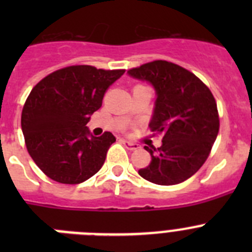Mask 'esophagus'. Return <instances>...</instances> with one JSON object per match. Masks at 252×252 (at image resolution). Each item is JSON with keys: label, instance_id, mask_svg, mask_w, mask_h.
I'll use <instances>...</instances> for the list:
<instances>
[{"label": "esophagus", "instance_id": "esophagus-1", "mask_svg": "<svg viewBox=\"0 0 252 252\" xmlns=\"http://www.w3.org/2000/svg\"><path fill=\"white\" fill-rule=\"evenodd\" d=\"M122 144H124L128 150H137V149H140L139 144H135V142L132 141H127V140H122Z\"/></svg>", "mask_w": 252, "mask_h": 252}]
</instances>
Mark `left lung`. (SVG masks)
Returning a JSON list of instances; mask_svg holds the SVG:
<instances>
[{"instance_id":"8db88e82","label":"left lung","mask_w":252,"mask_h":252,"mask_svg":"<svg viewBox=\"0 0 252 252\" xmlns=\"http://www.w3.org/2000/svg\"><path fill=\"white\" fill-rule=\"evenodd\" d=\"M127 73L150 82L157 91L149 126L153 132L162 135L160 148L145 146L151 161L139 174L159 186L182 183L201 169L218 135L220 116L215 97L197 75L166 60H154Z\"/></svg>"}]
</instances>
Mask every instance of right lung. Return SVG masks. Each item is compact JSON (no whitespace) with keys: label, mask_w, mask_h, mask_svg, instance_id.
Here are the masks:
<instances>
[{"label":"right lung","mask_w":252,"mask_h":252,"mask_svg":"<svg viewBox=\"0 0 252 252\" xmlns=\"http://www.w3.org/2000/svg\"><path fill=\"white\" fill-rule=\"evenodd\" d=\"M125 69L70 65L43 78L31 90L21 113L26 149L46 177L79 184L103 165L116 137L91 136L86 125L99 110L108 87Z\"/></svg>","instance_id":"add662e5"}]
</instances>
